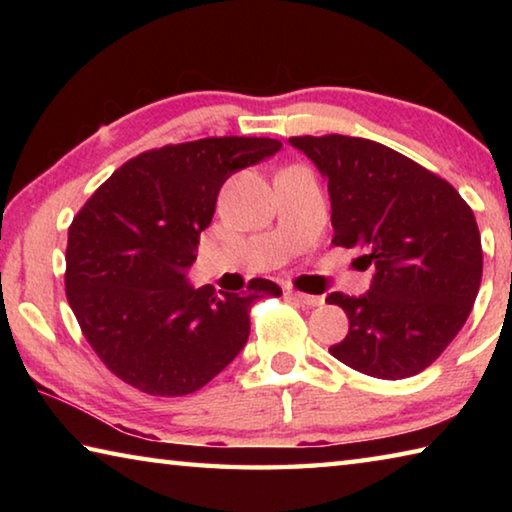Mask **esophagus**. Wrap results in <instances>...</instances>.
<instances>
[{
    "instance_id": "esophagus-1",
    "label": "esophagus",
    "mask_w": 512,
    "mask_h": 512,
    "mask_svg": "<svg viewBox=\"0 0 512 512\" xmlns=\"http://www.w3.org/2000/svg\"><path fill=\"white\" fill-rule=\"evenodd\" d=\"M287 296L291 300L300 302V305H305V307H320V305H323V298H320V296H309V293H300L296 289H287Z\"/></svg>"
}]
</instances>
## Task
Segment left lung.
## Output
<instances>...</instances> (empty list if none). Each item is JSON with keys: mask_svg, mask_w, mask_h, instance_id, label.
<instances>
[{"mask_svg": "<svg viewBox=\"0 0 512 512\" xmlns=\"http://www.w3.org/2000/svg\"><path fill=\"white\" fill-rule=\"evenodd\" d=\"M323 173L334 246L363 250L372 266L363 296L329 293L348 336L329 348L345 366L377 379L418 375L461 332L479 293V225L461 194L388 146L348 135L289 137Z\"/></svg>", "mask_w": 512, "mask_h": 512, "instance_id": "1", "label": "left lung"}]
</instances>
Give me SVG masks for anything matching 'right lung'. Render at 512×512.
<instances>
[{
  "mask_svg": "<svg viewBox=\"0 0 512 512\" xmlns=\"http://www.w3.org/2000/svg\"><path fill=\"white\" fill-rule=\"evenodd\" d=\"M280 149L271 137H205L144 151L74 216L67 300L112 375L149 395H189L244 350L253 302L282 289L259 280L219 296L185 273L221 185Z\"/></svg>",
  "mask_w": 512,
  "mask_h": 512,
  "instance_id": "obj_1",
  "label": "right lung"
}]
</instances>
